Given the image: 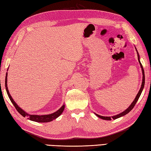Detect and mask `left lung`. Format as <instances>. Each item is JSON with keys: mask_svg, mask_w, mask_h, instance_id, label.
I'll return each instance as SVG.
<instances>
[{"mask_svg": "<svg viewBox=\"0 0 151 151\" xmlns=\"http://www.w3.org/2000/svg\"><path fill=\"white\" fill-rule=\"evenodd\" d=\"M136 51H137V50H136ZM137 58H138L139 63V64H140L141 67H142V73H143L142 84V86H141V88H140V89H139L138 93L137 94L135 99H134V101L132 102V103L130 105V106H129V108H128L127 109V110H125L124 111H123V112H122V113H121V114H117V115H114V116H112V117H111L101 116V115H98V114H95V115H97V117H100L101 119H104V120H111V118L114 119H117V118H119V117H122V116H123V115H125L126 114H127L128 113H129V112L132 110L133 108L134 107V106H135V104H136L137 101H138V99H139V97H140L141 94H142V92L143 89L144 85H145V74H144V69H143V66H142V63H141V62H140V60H139V55L138 52H137Z\"/></svg>", "mask_w": 151, "mask_h": 151, "instance_id": "1", "label": "left lung"}]
</instances>
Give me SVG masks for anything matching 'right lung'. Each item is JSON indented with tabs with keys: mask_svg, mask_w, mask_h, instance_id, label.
I'll return each instance as SVG.
<instances>
[{
	"mask_svg": "<svg viewBox=\"0 0 151 151\" xmlns=\"http://www.w3.org/2000/svg\"><path fill=\"white\" fill-rule=\"evenodd\" d=\"M7 76H8V73H6V79H5V87H6V92H7L9 99H10L11 102H12V104H14L15 108H16V110H17L19 113L21 115H22L24 117H27L28 119H29L30 120L35 121V122H38V123H47V122L52 121L54 119H55L58 117L60 115L62 114L64 108H65V105H63L58 110L55 111L54 113L49 114V115H30L27 114L26 111H24L23 110H22V109L19 107L17 104H16V102L14 101V99H12V96L10 95V94H9L8 89V86H7Z\"/></svg>",
	"mask_w": 151,
	"mask_h": 151,
	"instance_id": "right-lung-1",
	"label": "right lung"
}]
</instances>
